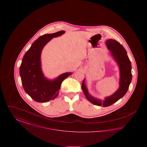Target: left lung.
Instances as JSON below:
<instances>
[{
    "label": "left lung",
    "instance_id": "8db88e82",
    "mask_svg": "<svg viewBox=\"0 0 147 147\" xmlns=\"http://www.w3.org/2000/svg\"><path fill=\"white\" fill-rule=\"evenodd\" d=\"M106 45L110 51L111 55L119 66V88L112 95L107 96L104 100L93 97L89 94L85 85V79L83 81L82 88L87 100L94 105L107 107L115 103L122 98L128 89L131 82L132 75L131 73L132 65L125 48L117 41L112 39L107 40Z\"/></svg>",
    "mask_w": 147,
    "mask_h": 147
}]
</instances>
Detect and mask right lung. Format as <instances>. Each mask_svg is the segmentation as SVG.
Returning <instances> with one entry per match:
<instances>
[{"label": "right lung", "instance_id": "add662e5", "mask_svg": "<svg viewBox=\"0 0 147 147\" xmlns=\"http://www.w3.org/2000/svg\"><path fill=\"white\" fill-rule=\"evenodd\" d=\"M64 31L39 37L24 56L20 67V76L24 90L35 101L46 102L58 96L62 82L72 73H64L53 80L45 77L41 56L45 45L53 37L63 35Z\"/></svg>", "mask_w": 147, "mask_h": 147}]
</instances>
